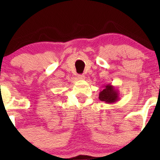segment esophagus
<instances>
[{"instance_id":"34e87169","label":"esophagus","mask_w":160,"mask_h":160,"mask_svg":"<svg viewBox=\"0 0 160 160\" xmlns=\"http://www.w3.org/2000/svg\"><path fill=\"white\" fill-rule=\"evenodd\" d=\"M78 79L79 80H84V79H85V76H84V75H82V74H79L78 76Z\"/></svg>"}]
</instances>
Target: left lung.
Here are the masks:
<instances>
[{
  "instance_id": "1",
  "label": "left lung",
  "mask_w": 160,
  "mask_h": 160,
  "mask_svg": "<svg viewBox=\"0 0 160 160\" xmlns=\"http://www.w3.org/2000/svg\"><path fill=\"white\" fill-rule=\"evenodd\" d=\"M99 100L107 104H113L120 99V93L111 84L103 86V89L99 92Z\"/></svg>"
}]
</instances>
